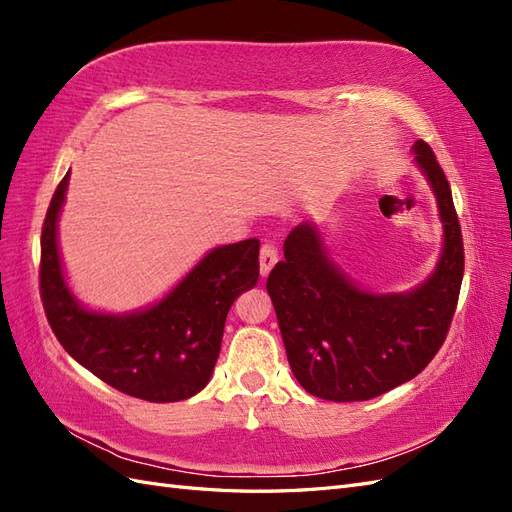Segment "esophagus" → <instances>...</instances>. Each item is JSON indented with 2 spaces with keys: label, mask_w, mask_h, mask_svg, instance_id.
<instances>
[{
  "label": "esophagus",
  "mask_w": 512,
  "mask_h": 512,
  "mask_svg": "<svg viewBox=\"0 0 512 512\" xmlns=\"http://www.w3.org/2000/svg\"><path fill=\"white\" fill-rule=\"evenodd\" d=\"M275 262H277V247H275V243L265 241L260 247V273L267 277Z\"/></svg>",
  "instance_id": "34e87169"
}]
</instances>
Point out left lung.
<instances>
[{
  "label": "left lung",
  "mask_w": 512,
  "mask_h": 512,
  "mask_svg": "<svg viewBox=\"0 0 512 512\" xmlns=\"http://www.w3.org/2000/svg\"><path fill=\"white\" fill-rule=\"evenodd\" d=\"M444 222V252L429 280L408 294L352 286L322 250L314 226L284 243L267 290L294 378L331 401H365L412 380L442 348L463 280V237L451 185L425 141L414 145Z\"/></svg>",
  "instance_id": "1"
}]
</instances>
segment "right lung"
Listing matches in <instances>:
<instances>
[{
	"label": "right lung",
	"instance_id": "obj_1",
	"mask_svg": "<svg viewBox=\"0 0 512 512\" xmlns=\"http://www.w3.org/2000/svg\"><path fill=\"white\" fill-rule=\"evenodd\" d=\"M68 177L51 198L40 241V299L59 344L91 374L138 399L164 404L203 391L220 356L230 305L258 282L260 241L245 239L209 252L147 312H87L70 294L57 252V215Z\"/></svg>",
	"mask_w": 512,
	"mask_h": 512
}]
</instances>
